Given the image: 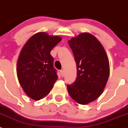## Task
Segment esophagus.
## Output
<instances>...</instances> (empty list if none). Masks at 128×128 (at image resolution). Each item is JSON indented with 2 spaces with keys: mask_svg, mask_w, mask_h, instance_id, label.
<instances>
[{
  "mask_svg": "<svg viewBox=\"0 0 128 128\" xmlns=\"http://www.w3.org/2000/svg\"><path fill=\"white\" fill-rule=\"evenodd\" d=\"M60 73H61V75H62V77L64 76V75H65V73H64V71H63V70H61V71H60Z\"/></svg>",
  "mask_w": 128,
  "mask_h": 128,
  "instance_id": "esophagus-1",
  "label": "esophagus"
}]
</instances>
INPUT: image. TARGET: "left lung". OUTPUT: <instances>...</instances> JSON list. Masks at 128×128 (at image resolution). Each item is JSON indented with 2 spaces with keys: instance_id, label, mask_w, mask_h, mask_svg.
Returning a JSON list of instances; mask_svg holds the SVG:
<instances>
[{
  "instance_id": "left-lung-1",
  "label": "left lung",
  "mask_w": 128,
  "mask_h": 128,
  "mask_svg": "<svg viewBox=\"0 0 128 128\" xmlns=\"http://www.w3.org/2000/svg\"><path fill=\"white\" fill-rule=\"evenodd\" d=\"M77 65L76 80L68 84L70 96L80 104L98 99L103 92L110 75L108 56L94 35L83 32L68 42Z\"/></svg>"
}]
</instances>
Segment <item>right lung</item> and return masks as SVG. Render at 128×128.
Wrapping results in <instances>:
<instances>
[{"instance_id": "add662e5", "label": "right lung", "mask_w": 128, "mask_h": 128, "mask_svg": "<svg viewBox=\"0 0 128 128\" xmlns=\"http://www.w3.org/2000/svg\"><path fill=\"white\" fill-rule=\"evenodd\" d=\"M62 40L44 32L30 37L20 52L16 66L18 80L25 93L35 100L49 94L58 80L50 51Z\"/></svg>"}]
</instances>
